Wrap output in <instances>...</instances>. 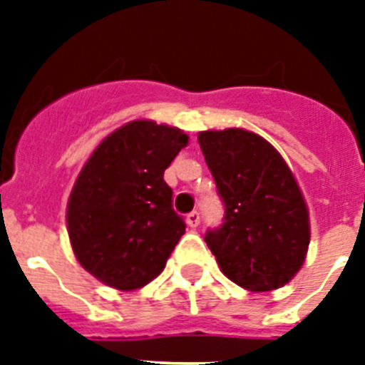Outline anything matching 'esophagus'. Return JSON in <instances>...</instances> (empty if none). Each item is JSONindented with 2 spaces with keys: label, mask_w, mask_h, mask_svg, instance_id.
<instances>
[{
  "label": "esophagus",
  "mask_w": 365,
  "mask_h": 365,
  "mask_svg": "<svg viewBox=\"0 0 365 365\" xmlns=\"http://www.w3.org/2000/svg\"><path fill=\"white\" fill-rule=\"evenodd\" d=\"M200 223V214L197 210L189 212L187 214V225L189 227H199Z\"/></svg>",
  "instance_id": "obj_1"
}]
</instances>
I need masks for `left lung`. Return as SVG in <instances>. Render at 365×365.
<instances>
[{
    "label": "left lung",
    "mask_w": 365,
    "mask_h": 365,
    "mask_svg": "<svg viewBox=\"0 0 365 365\" xmlns=\"http://www.w3.org/2000/svg\"><path fill=\"white\" fill-rule=\"evenodd\" d=\"M199 143L225 206L222 225L205 235L217 265L250 292L280 288L301 269L311 240L294 174L254 132L206 130Z\"/></svg>",
    "instance_id": "8db88e82"
}]
</instances>
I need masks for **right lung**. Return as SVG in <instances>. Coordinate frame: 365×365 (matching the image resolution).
Wrapping results in <instances>:
<instances>
[{"instance_id": "add662e5", "label": "right lung", "mask_w": 365, "mask_h": 365, "mask_svg": "<svg viewBox=\"0 0 365 365\" xmlns=\"http://www.w3.org/2000/svg\"><path fill=\"white\" fill-rule=\"evenodd\" d=\"M187 134L132 121L94 149L68 202V233L83 269L117 289H136L165 269L185 233L165 170Z\"/></svg>"}]
</instances>
